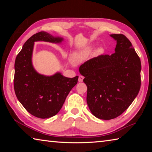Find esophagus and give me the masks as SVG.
Segmentation results:
<instances>
[{
    "instance_id": "34e87169",
    "label": "esophagus",
    "mask_w": 152,
    "mask_h": 152,
    "mask_svg": "<svg viewBox=\"0 0 152 152\" xmlns=\"http://www.w3.org/2000/svg\"><path fill=\"white\" fill-rule=\"evenodd\" d=\"M83 79H84V76H82L81 75L79 76V77H78V81L80 82H82V81H83Z\"/></svg>"
}]
</instances>
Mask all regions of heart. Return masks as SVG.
<instances>
[{
    "label": "heart",
    "instance_id": "obj_1",
    "mask_svg": "<svg viewBox=\"0 0 152 152\" xmlns=\"http://www.w3.org/2000/svg\"><path fill=\"white\" fill-rule=\"evenodd\" d=\"M92 50V46H89V47L86 48L82 50L77 51L76 52H74L72 56L71 60L72 61V62L74 64H79L81 63L84 60H86L87 58H88L90 55L91 54ZM104 49L103 47H100L97 48L96 50H94L93 54L94 56H99L101 55L104 53Z\"/></svg>",
    "mask_w": 152,
    "mask_h": 152
}]
</instances>
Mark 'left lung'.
Masks as SVG:
<instances>
[{"instance_id": "1", "label": "left lung", "mask_w": 152, "mask_h": 152, "mask_svg": "<svg viewBox=\"0 0 152 152\" xmlns=\"http://www.w3.org/2000/svg\"><path fill=\"white\" fill-rule=\"evenodd\" d=\"M117 41L115 53L100 55L80 66L87 86L86 102L99 119L110 120L130 106L141 86V61L124 35L112 34Z\"/></svg>"}]
</instances>
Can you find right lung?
<instances>
[{
	"label": "right lung",
	"instance_id": "add662e5",
	"mask_svg": "<svg viewBox=\"0 0 152 152\" xmlns=\"http://www.w3.org/2000/svg\"><path fill=\"white\" fill-rule=\"evenodd\" d=\"M64 39L41 31L24 43L15 62L14 89L17 99L30 114L40 119L54 116L60 111L78 76L67 78L60 72L47 76L36 72L32 64L35 42L60 43Z\"/></svg>",
	"mask_w": 152,
	"mask_h": 152
}]
</instances>
